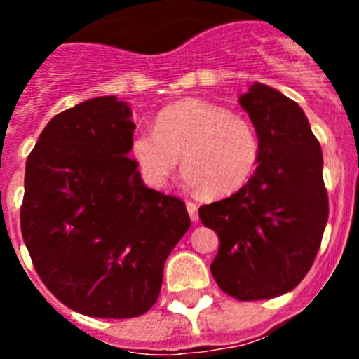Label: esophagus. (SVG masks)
<instances>
[{"instance_id":"obj_1","label":"esophagus","mask_w":359,"mask_h":359,"mask_svg":"<svg viewBox=\"0 0 359 359\" xmlns=\"http://www.w3.org/2000/svg\"><path fill=\"white\" fill-rule=\"evenodd\" d=\"M187 212H189V215L192 221H198L199 214H198V205H196V203L187 201Z\"/></svg>"}]
</instances>
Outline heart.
Returning <instances> with one entry per match:
<instances>
[{"label": "heart", "mask_w": 359, "mask_h": 359, "mask_svg": "<svg viewBox=\"0 0 359 359\" xmlns=\"http://www.w3.org/2000/svg\"><path fill=\"white\" fill-rule=\"evenodd\" d=\"M259 151V136L248 120L196 98L163 109L156 128L133 138V154L149 183L165 185L183 156L189 185L208 196L239 190L252 176Z\"/></svg>", "instance_id": "obj_1"}]
</instances>
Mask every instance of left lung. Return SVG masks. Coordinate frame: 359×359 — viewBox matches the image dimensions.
Here are the masks:
<instances>
[{
  "mask_svg": "<svg viewBox=\"0 0 359 359\" xmlns=\"http://www.w3.org/2000/svg\"><path fill=\"white\" fill-rule=\"evenodd\" d=\"M259 136V167L230 198L199 207L221 246L217 286L248 302L287 293L311 269L329 217L322 149L294 100L255 82L239 98Z\"/></svg>",
  "mask_w": 359,
  "mask_h": 359,
  "instance_id": "8db88e82",
  "label": "left lung"
}]
</instances>
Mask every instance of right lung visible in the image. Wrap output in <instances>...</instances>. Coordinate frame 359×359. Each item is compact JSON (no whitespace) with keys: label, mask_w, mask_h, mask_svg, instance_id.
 <instances>
[{"label":"right lung","mask_w":359,"mask_h":359,"mask_svg":"<svg viewBox=\"0 0 359 359\" xmlns=\"http://www.w3.org/2000/svg\"><path fill=\"white\" fill-rule=\"evenodd\" d=\"M131 109L90 98L53 116L25 170L21 233L50 293L95 318H135L160 297L163 266L190 228L185 203L147 189Z\"/></svg>","instance_id":"add662e5"}]
</instances>
